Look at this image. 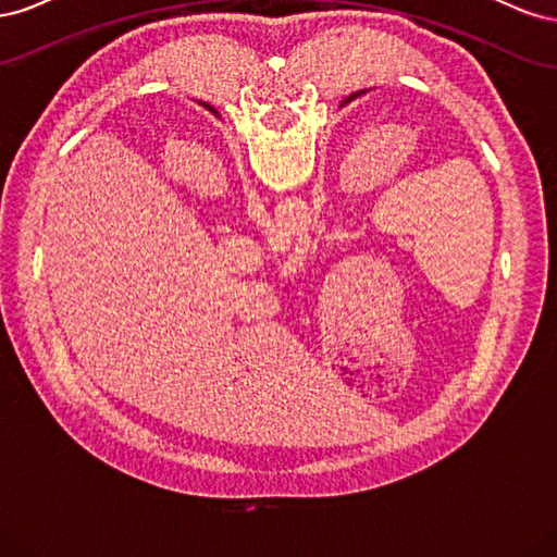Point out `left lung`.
Masks as SVG:
<instances>
[{
  "mask_svg": "<svg viewBox=\"0 0 557 557\" xmlns=\"http://www.w3.org/2000/svg\"><path fill=\"white\" fill-rule=\"evenodd\" d=\"M358 95H360V92H356V95H350V97L346 99V102H350V99H352V97H358Z\"/></svg>",
  "mask_w": 557,
  "mask_h": 557,
  "instance_id": "8db88e82",
  "label": "left lung"
}]
</instances>
